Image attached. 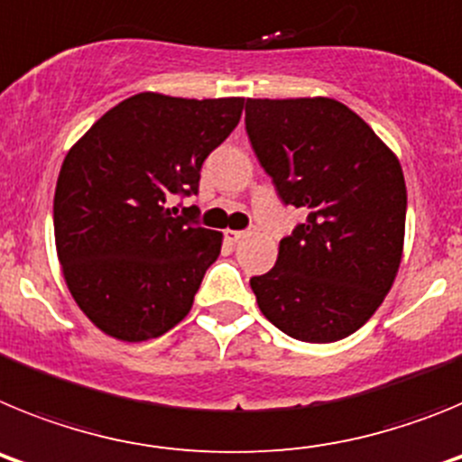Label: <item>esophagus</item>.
I'll use <instances>...</instances> for the list:
<instances>
[{"mask_svg":"<svg viewBox=\"0 0 462 462\" xmlns=\"http://www.w3.org/2000/svg\"><path fill=\"white\" fill-rule=\"evenodd\" d=\"M247 236H250V231H231V228L226 231L228 243H240V240L247 238Z\"/></svg>","mask_w":462,"mask_h":462,"instance_id":"34e87169","label":"esophagus"}]
</instances>
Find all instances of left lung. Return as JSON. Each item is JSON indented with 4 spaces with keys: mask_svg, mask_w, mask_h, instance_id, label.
Listing matches in <instances>:
<instances>
[{
    "mask_svg": "<svg viewBox=\"0 0 462 462\" xmlns=\"http://www.w3.org/2000/svg\"><path fill=\"white\" fill-rule=\"evenodd\" d=\"M259 164L308 222L280 240L275 268L252 277L259 310L303 342L352 336L393 287L405 243L407 187L393 150L328 97L247 99Z\"/></svg>",
    "mask_w": 462,
    "mask_h": 462,
    "instance_id": "obj_1",
    "label": "left lung"
}]
</instances>
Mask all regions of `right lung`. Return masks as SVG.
Instances as JSON below:
<instances>
[{"label": "right lung", "mask_w": 462, "mask_h": 462, "mask_svg": "<svg viewBox=\"0 0 462 462\" xmlns=\"http://www.w3.org/2000/svg\"><path fill=\"white\" fill-rule=\"evenodd\" d=\"M243 106V97L134 94L64 157L52 203L57 259L73 300L106 336L152 340L189 314L222 234L169 201L196 194L203 162Z\"/></svg>", "instance_id": "right-lung-1"}]
</instances>
